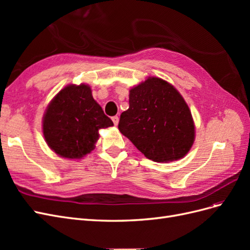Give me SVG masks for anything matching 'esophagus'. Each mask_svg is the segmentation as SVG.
<instances>
[{"mask_svg":"<svg viewBox=\"0 0 250 250\" xmlns=\"http://www.w3.org/2000/svg\"><path fill=\"white\" fill-rule=\"evenodd\" d=\"M111 120H112V122H113V124H115L116 126L119 124V117L118 116H115V117H112L111 118Z\"/></svg>","mask_w":250,"mask_h":250,"instance_id":"obj_1","label":"esophagus"}]
</instances>
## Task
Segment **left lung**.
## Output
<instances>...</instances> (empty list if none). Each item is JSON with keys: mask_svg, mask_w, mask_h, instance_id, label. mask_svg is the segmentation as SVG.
Masks as SVG:
<instances>
[{"mask_svg": "<svg viewBox=\"0 0 250 250\" xmlns=\"http://www.w3.org/2000/svg\"><path fill=\"white\" fill-rule=\"evenodd\" d=\"M119 130L149 160L170 163L185 157L195 141V124L184 97L171 83L148 77L129 90V108Z\"/></svg>", "mask_w": 250, "mask_h": 250, "instance_id": "left-lung-1", "label": "left lung"}]
</instances>
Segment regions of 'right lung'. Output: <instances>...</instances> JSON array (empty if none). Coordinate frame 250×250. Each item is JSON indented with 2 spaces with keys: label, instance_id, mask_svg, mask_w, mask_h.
Segmentation results:
<instances>
[{
  "label": "right lung",
  "instance_id": "add662e5",
  "mask_svg": "<svg viewBox=\"0 0 250 250\" xmlns=\"http://www.w3.org/2000/svg\"><path fill=\"white\" fill-rule=\"evenodd\" d=\"M85 83L69 84L55 95L42 117V133L51 150L67 160H81L99 140V130L112 126Z\"/></svg>",
  "mask_w": 250,
  "mask_h": 250
}]
</instances>
